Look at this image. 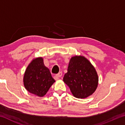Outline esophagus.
Wrapping results in <instances>:
<instances>
[{
  "instance_id": "obj_1",
  "label": "esophagus",
  "mask_w": 125,
  "mask_h": 125,
  "mask_svg": "<svg viewBox=\"0 0 125 125\" xmlns=\"http://www.w3.org/2000/svg\"><path fill=\"white\" fill-rule=\"evenodd\" d=\"M62 73L61 72H60V73H58V74H57L56 75V76L58 78H60V77H62Z\"/></svg>"
}]
</instances>
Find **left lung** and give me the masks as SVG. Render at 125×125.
Listing matches in <instances>:
<instances>
[{
    "label": "left lung",
    "instance_id": "1",
    "mask_svg": "<svg viewBox=\"0 0 125 125\" xmlns=\"http://www.w3.org/2000/svg\"><path fill=\"white\" fill-rule=\"evenodd\" d=\"M68 72L63 81L77 98H85L92 95L98 86V77L94 67L83 56H75L69 63Z\"/></svg>",
    "mask_w": 125,
    "mask_h": 125
}]
</instances>
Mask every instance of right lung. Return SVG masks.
Masks as SVG:
<instances>
[{
    "instance_id": "1",
    "label": "right lung",
    "mask_w": 125,
    "mask_h": 125,
    "mask_svg": "<svg viewBox=\"0 0 125 125\" xmlns=\"http://www.w3.org/2000/svg\"><path fill=\"white\" fill-rule=\"evenodd\" d=\"M55 82L50 70L43 64V59L37 58L31 62L25 71L24 84L30 93L43 96Z\"/></svg>"
}]
</instances>
